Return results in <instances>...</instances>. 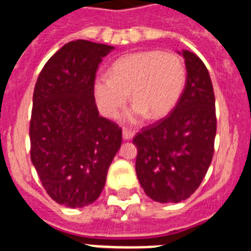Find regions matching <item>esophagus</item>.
Masks as SVG:
<instances>
[{
	"mask_svg": "<svg viewBox=\"0 0 251 251\" xmlns=\"http://www.w3.org/2000/svg\"><path fill=\"white\" fill-rule=\"evenodd\" d=\"M122 134H123V139H126V141H129V139H132L133 137H134V134H136V133H134V130L129 129V128H124Z\"/></svg>",
	"mask_w": 251,
	"mask_h": 251,
	"instance_id": "obj_1",
	"label": "esophagus"
}]
</instances>
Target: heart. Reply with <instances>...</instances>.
Here are the masks:
<instances>
[{"mask_svg":"<svg viewBox=\"0 0 251 251\" xmlns=\"http://www.w3.org/2000/svg\"><path fill=\"white\" fill-rule=\"evenodd\" d=\"M186 84L182 57L171 51L150 50L128 54L115 60L109 75L100 74L94 80V98L99 110L115 118L128 100L133 104L129 121H139L148 114L159 118L178 101Z\"/></svg>","mask_w":251,"mask_h":251,"instance_id":"heart-1","label":"heart"}]
</instances>
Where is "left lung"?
<instances>
[{"label":"left lung","instance_id":"obj_1","mask_svg":"<svg viewBox=\"0 0 251 251\" xmlns=\"http://www.w3.org/2000/svg\"><path fill=\"white\" fill-rule=\"evenodd\" d=\"M187 77L178 101L165 118L133 138L142 188L161 203L179 202L202 182L214 156L216 109L211 77L202 60L182 51Z\"/></svg>","mask_w":251,"mask_h":251}]
</instances>
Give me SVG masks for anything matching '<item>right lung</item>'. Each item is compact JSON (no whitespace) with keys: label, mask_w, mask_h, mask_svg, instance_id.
Returning a JSON list of instances; mask_svg holds the SVG:
<instances>
[{"label":"right lung","mask_w":251,"mask_h":251,"mask_svg":"<svg viewBox=\"0 0 251 251\" xmlns=\"http://www.w3.org/2000/svg\"><path fill=\"white\" fill-rule=\"evenodd\" d=\"M110 50L86 40L70 41L48 60L35 84L31 161L49 196L68 207L98 199L122 145V128L99 115L93 88Z\"/></svg>","instance_id":"right-lung-1"}]
</instances>
